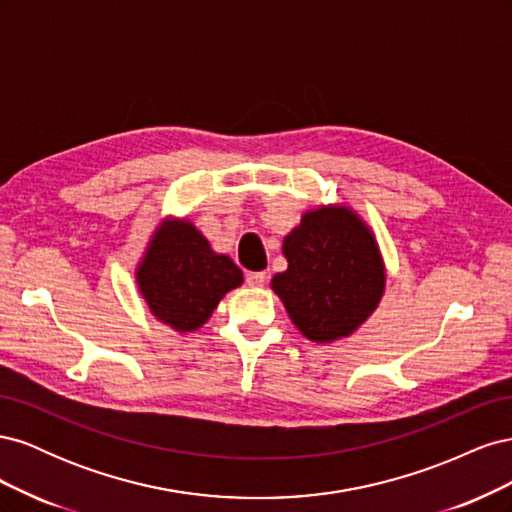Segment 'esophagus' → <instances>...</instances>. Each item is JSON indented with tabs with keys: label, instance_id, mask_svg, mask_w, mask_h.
<instances>
[{
	"label": "esophagus",
	"instance_id": "34e87169",
	"mask_svg": "<svg viewBox=\"0 0 512 512\" xmlns=\"http://www.w3.org/2000/svg\"><path fill=\"white\" fill-rule=\"evenodd\" d=\"M265 280H267V273H265V271H247V273H245L247 286L258 288V286L265 284Z\"/></svg>",
	"mask_w": 512,
	"mask_h": 512
}]
</instances>
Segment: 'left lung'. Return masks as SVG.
Returning a JSON list of instances; mask_svg holds the SVG:
<instances>
[{"label": "left lung", "mask_w": 512, "mask_h": 512, "mask_svg": "<svg viewBox=\"0 0 512 512\" xmlns=\"http://www.w3.org/2000/svg\"><path fill=\"white\" fill-rule=\"evenodd\" d=\"M288 269L273 277L286 312L305 337L331 342L374 312L384 267L369 228L350 209L309 211L284 239Z\"/></svg>", "instance_id": "obj_1"}]
</instances>
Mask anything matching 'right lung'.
<instances>
[{
    "instance_id": "obj_1",
    "label": "right lung",
    "mask_w": 512,
    "mask_h": 512,
    "mask_svg": "<svg viewBox=\"0 0 512 512\" xmlns=\"http://www.w3.org/2000/svg\"><path fill=\"white\" fill-rule=\"evenodd\" d=\"M136 277L153 316L177 331L198 329L224 294L243 282L235 262L211 252L207 239L188 222L158 232Z\"/></svg>"
}]
</instances>
